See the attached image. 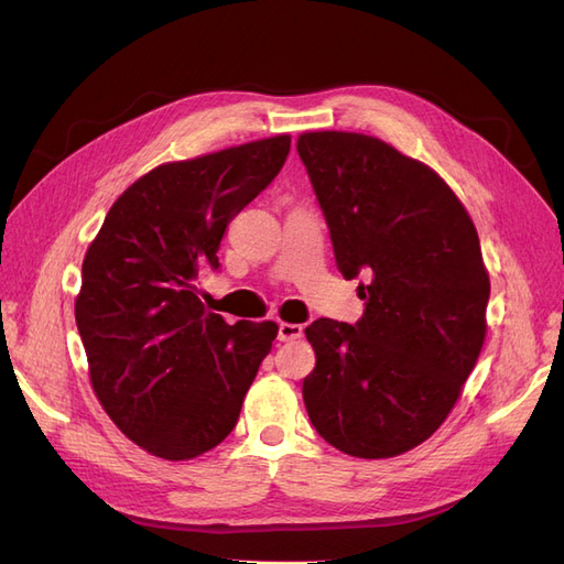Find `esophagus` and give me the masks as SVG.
I'll return each mask as SVG.
<instances>
[{
    "label": "esophagus",
    "instance_id": "obj_1",
    "mask_svg": "<svg viewBox=\"0 0 564 564\" xmlns=\"http://www.w3.org/2000/svg\"><path fill=\"white\" fill-rule=\"evenodd\" d=\"M303 336V327L301 324H292V322H280V332H278V338L280 340H299Z\"/></svg>",
    "mask_w": 564,
    "mask_h": 564
}]
</instances>
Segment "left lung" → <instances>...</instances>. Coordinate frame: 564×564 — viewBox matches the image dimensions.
Segmentation results:
<instances>
[{"label":"left lung","mask_w":564,"mask_h":564,"mask_svg":"<svg viewBox=\"0 0 564 564\" xmlns=\"http://www.w3.org/2000/svg\"><path fill=\"white\" fill-rule=\"evenodd\" d=\"M327 218L338 270L357 286L355 324L315 319L303 402L338 452L390 458L454 409L487 336L489 272L464 204L429 164L377 135L303 131L296 143Z\"/></svg>","instance_id":"8db88e82"}]
</instances>
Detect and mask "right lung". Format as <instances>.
Instances as JSON below:
<instances>
[{
    "instance_id": "add662e5",
    "label": "right lung",
    "mask_w": 564,
    "mask_h": 564,
    "mask_svg": "<svg viewBox=\"0 0 564 564\" xmlns=\"http://www.w3.org/2000/svg\"><path fill=\"white\" fill-rule=\"evenodd\" d=\"M292 135L166 162L115 199L82 263L75 319L100 406L152 456L187 460L224 442L278 336L275 322L204 308L230 220L280 174Z\"/></svg>"
}]
</instances>
